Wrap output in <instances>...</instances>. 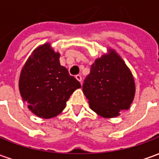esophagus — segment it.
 <instances>
[{
    "instance_id": "esophagus-1",
    "label": "esophagus",
    "mask_w": 159,
    "mask_h": 159,
    "mask_svg": "<svg viewBox=\"0 0 159 159\" xmlns=\"http://www.w3.org/2000/svg\"><path fill=\"white\" fill-rule=\"evenodd\" d=\"M76 80H77V81H79L80 83L82 82V76H80V75H76Z\"/></svg>"
}]
</instances>
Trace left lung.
Listing matches in <instances>:
<instances>
[{"mask_svg": "<svg viewBox=\"0 0 159 159\" xmlns=\"http://www.w3.org/2000/svg\"><path fill=\"white\" fill-rule=\"evenodd\" d=\"M83 93L91 110L103 117L119 116L121 111L129 109L135 93L133 75L123 59L109 49L91 66L84 80Z\"/></svg>", "mask_w": 159, "mask_h": 159, "instance_id": "8db88e82", "label": "left lung"}]
</instances>
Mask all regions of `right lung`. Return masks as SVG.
<instances>
[{
    "label": "right lung",
    "instance_id": "1",
    "mask_svg": "<svg viewBox=\"0 0 159 159\" xmlns=\"http://www.w3.org/2000/svg\"><path fill=\"white\" fill-rule=\"evenodd\" d=\"M59 52L49 43L36 48L22 68L19 92L37 117L52 118L62 112L66 101L81 84L59 63Z\"/></svg>",
    "mask_w": 159,
    "mask_h": 159
}]
</instances>
